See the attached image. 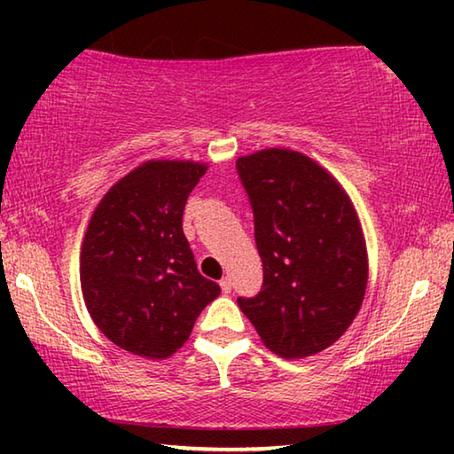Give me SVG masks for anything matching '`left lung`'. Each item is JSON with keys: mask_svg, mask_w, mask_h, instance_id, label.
<instances>
[{"mask_svg": "<svg viewBox=\"0 0 454 454\" xmlns=\"http://www.w3.org/2000/svg\"><path fill=\"white\" fill-rule=\"evenodd\" d=\"M207 167L151 159L111 185L80 247V287L90 318L134 356L167 359L221 289L198 270L184 235L190 192Z\"/></svg>", "mask_w": 454, "mask_h": 454, "instance_id": "left-lung-1", "label": "left lung"}]
</instances>
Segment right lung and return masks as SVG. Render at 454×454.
<instances>
[{"mask_svg":"<svg viewBox=\"0 0 454 454\" xmlns=\"http://www.w3.org/2000/svg\"><path fill=\"white\" fill-rule=\"evenodd\" d=\"M291 154L266 148L238 160L264 275L260 294L238 306L272 353L300 359L337 343L356 320L368 252L343 190L300 171Z\"/></svg>","mask_w":454,"mask_h":454,"instance_id":"1","label":"right lung"}]
</instances>
